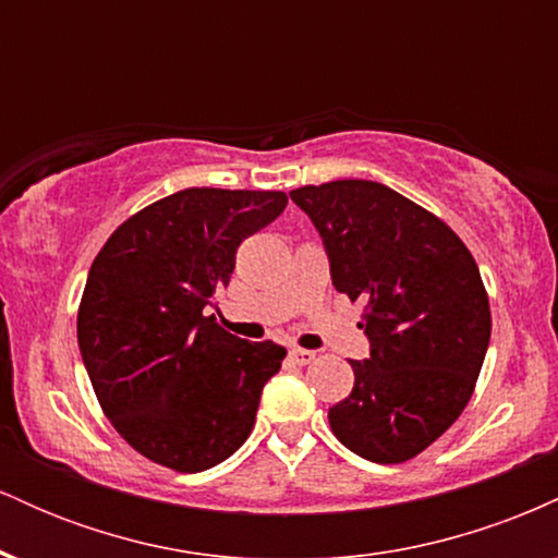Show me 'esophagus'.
I'll list each match as a JSON object with an SVG mask.
<instances>
[{"mask_svg":"<svg viewBox=\"0 0 558 558\" xmlns=\"http://www.w3.org/2000/svg\"><path fill=\"white\" fill-rule=\"evenodd\" d=\"M288 356H291L293 364H301V367H304V364H310V362H315V351L299 349V345H293V349L288 351Z\"/></svg>","mask_w":558,"mask_h":558,"instance_id":"34e87169","label":"esophagus"}]
</instances>
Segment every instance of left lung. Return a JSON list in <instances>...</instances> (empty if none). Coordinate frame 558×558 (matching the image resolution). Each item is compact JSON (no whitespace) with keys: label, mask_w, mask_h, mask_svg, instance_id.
<instances>
[{"label":"left lung","mask_w":558,"mask_h":558,"mask_svg":"<svg viewBox=\"0 0 558 558\" xmlns=\"http://www.w3.org/2000/svg\"><path fill=\"white\" fill-rule=\"evenodd\" d=\"M338 293L362 301L369 356L330 407L356 457L399 464L438 440L472 399L490 341V306L464 241L420 204L375 181L301 185Z\"/></svg>","instance_id":"obj_1"}]
</instances>
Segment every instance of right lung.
<instances>
[{"label": "right lung", "instance_id": "obj_1", "mask_svg": "<svg viewBox=\"0 0 558 558\" xmlns=\"http://www.w3.org/2000/svg\"><path fill=\"white\" fill-rule=\"evenodd\" d=\"M283 191L183 189L120 226L96 254L78 345L96 399L141 457L202 472L243 446L286 349L207 315L241 241L286 209Z\"/></svg>", "mask_w": 558, "mask_h": 558}]
</instances>
